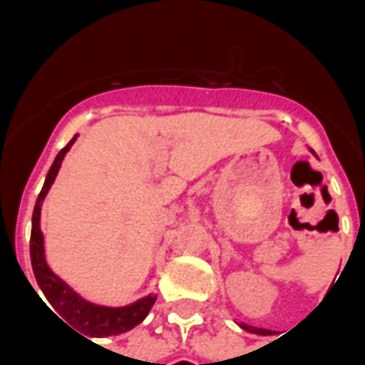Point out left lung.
I'll list each match as a JSON object with an SVG mask.
<instances>
[{
	"mask_svg": "<svg viewBox=\"0 0 365 365\" xmlns=\"http://www.w3.org/2000/svg\"><path fill=\"white\" fill-rule=\"evenodd\" d=\"M238 327H240V329L248 330V332H254V334H260V332H264V329H256V327H250V324H245V322H238Z\"/></svg>",
	"mask_w": 365,
	"mask_h": 365,
	"instance_id": "obj_1",
	"label": "left lung"
}]
</instances>
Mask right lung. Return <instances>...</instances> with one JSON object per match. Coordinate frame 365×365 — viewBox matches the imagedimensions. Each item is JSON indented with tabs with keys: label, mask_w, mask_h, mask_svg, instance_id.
<instances>
[{
	"label": "right lung",
	"mask_w": 365,
	"mask_h": 365,
	"mask_svg": "<svg viewBox=\"0 0 365 365\" xmlns=\"http://www.w3.org/2000/svg\"><path fill=\"white\" fill-rule=\"evenodd\" d=\"M76 140H78V135L58 152V156L54 158L51 170L46 174L38 199H36L35 211H33V229H31V264H33V274H35L36 283L44 293L46 301L70 324V329L74 327L76 330H80L83 334L96 338L115 336V334L135 329L138 322H143L146 314L150 313L152 305L156 303V295L148 293V295L136 299L128 305H97V303H91L86 297H82L70 283H66L62 277L54 274L48 266V262H46V254H44V235L41 230L43 201L46 193L51 191L56 175H58L62 160Z\"/></svg>",
	"instance_id": "right-lung-1"
}]
</instances>
